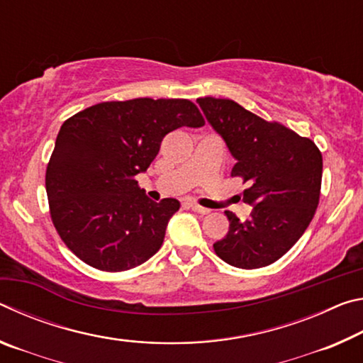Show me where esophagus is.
Instances as JSON below:
<instances>
[{
	"label": "esophagus",
	"mask_w": 363,
	"mask_h": 363,
	"mask_svg": "<svg viewBox=\"0 0 363 363\" xmlns=\"http://www.w3.org/2000/svg\"><path fill=\"white\" fill-rule=\"evenodd\" d=\"M186 205L190 208V210L195 211V213H200V214H208L211 210H208V208H203L200 205H196L195 201H186Z\"/></svg>",
	"instance_id": "1"
}]
</instances>
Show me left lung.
I'll return each mask as SVG.
<instances>
[{"mask_svg": "<svg viewBox=\"0 0 363 363\" xmlns=\"http://www.w3.org/2000/svg\"><path fill=\"white\" fill-rule=\"evenodd\" d=\"M208 123L235 158L232 176L248 182L250 219L225 211L227 235L213 245L220 259L259 269L280 259L314 218L322 186V153L311 139L269 123L230 99H196Z\"/></svg>", "mask_w": 363, "mask_h": 363, "instance_id": "1", "label": "left lung"}]
</instances>
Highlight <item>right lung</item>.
<instances>
[{"label": "right lung", "instance_id": "obj_1", "mask_svg": "<svg viewBox=\"0 0 363 363\" xmlns=\"http://www.w3.org/2000/svg\"><path fill=\"white\" fill-rule=\"evenodd\" d=\"M187 99L102 102L64 121L46 169L54 227L83 262L106 272L133 269L157 253L181 203L150 200L134 179L177 128H200Z\"/></svg>", "mask_w": 363, "mask_h": 363}]
</instances>
